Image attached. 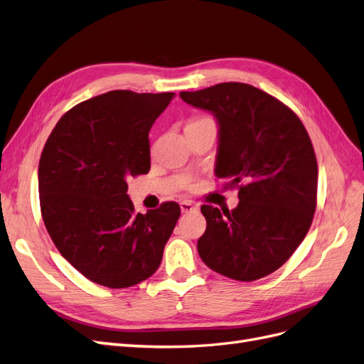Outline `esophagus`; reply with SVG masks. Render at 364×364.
<instances>
[{"label":"esophagus","mask_w":364,"mask_h":364,"mask_svg":"<svg viewBox=\"0 0 364 364\" xmlns=\"http://www.w3.org/2000/svg\"><path fill=\"white\" fill-rule=\"evenodd\" d=\"M180 207H181V212L183 213H189V212L196 210V204L192 203V201H181Z\"/></svg>","instance_id":"esophagus-1"}]
</instances>
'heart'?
<instances>
[{
	"instance_id": "b5f03b06",
	"label": "heart",
	"mask_w": 364,
	"mask_h": 364,
	"mask_svg": "<svg viewBox=\"0 0 364 364\" xmlns=\"http://www.w3.org/2000/svg\"><path fill=\"white\" fill-rule=\"evenodd\" d=\"M212 120L210 117H205V116H200V117H195L191 120V123L188 124V127H192V124H198V123H204V122H209Z\"/></svg>"
}]
</instances>
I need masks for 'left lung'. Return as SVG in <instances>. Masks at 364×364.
<instances>
[{
    "instance_id": "obj_1",
    "label": "left lung",
    "mask_w": 364,
    "mask_h": 364,
    "mask_svg": "<svg viewBox=\"0 0 364 364\" xmlns=\"http://www.w3.org/2000/svg\"><path fill=\"white\" fill-rule=\"evenodd\" d=\"M220 124L215 173L236 188L232 212L204 204L203 262L242 282L272 274L304 241L317 205V160L304 123L285 103L241 82L181 91Z\"/></svg>"
}]
</instances>
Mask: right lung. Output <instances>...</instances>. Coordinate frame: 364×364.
<instances>
[{
  "instance_id": "obj_1",
  "label": "right lung",
  "mask_w": 364,
  "mask_h": 364,
  "mask_svg": "<svg viewBox=\"0 0 364 364\" xmlns=\"http://www.w3.org/2000/svg\"><path fill=\"white\" fill-rule=\"evenodd\" d=\"M173 96L108 91L67 111L46 141L41 213L59 253L91 282L128 288L160 267L180 205L136 213L127 180L149 172L148 134Z\"/></svg>"
}]
</instances>
